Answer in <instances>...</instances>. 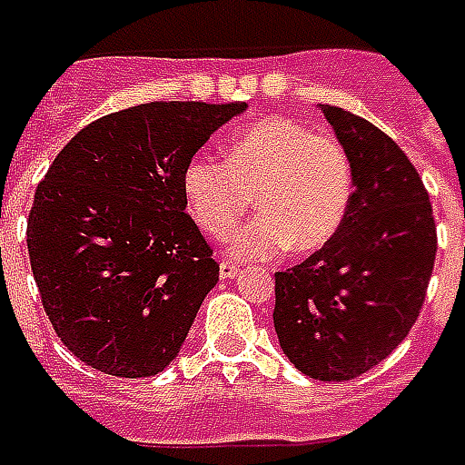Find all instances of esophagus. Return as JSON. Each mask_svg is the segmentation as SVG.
<instances>
[{"instance_id":"1","label":"esophagus","mask_w":465,"mask_h":465,"mask_svg":"<svg viewBox=\"0 0 465 465\" xmlns=\"http://www.w3.org/2000/svg\"><path fill=\"white\" fill-rule=\"evenodd\" d=\"M236 273H239V266L232 263V261H222V263H219V276L222 278H233Z\"/></svg>"}]
</instances>
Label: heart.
Masks as SVG:
<instances>
[{
    "label": "heart",
    "mask_w": 465,
    "mask_h": 465,
    "mask_svg": "<svg viewBox=\"0 0 465 465\" xmlns=\"http://www.w3.org/2000/svg\"><path fill=\"white\" fill-rule=\"evenodd\" d=\"M182 189L202 229L226 239L253 204L261 214L236 232L232 256L263 261L291 246L315 251L338 233L352 199V164L332 135L268 115L233 137L226 160L199 153Z\"/></svg>",
    "instance_id": "b5f03b06"
}]
</instances>
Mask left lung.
<instances>
[{
  "mask_svg": "<svg viewBox=\"0 0 465 465\" xmlns=\"http://www.w3.org/2000/svg\"><path fill=\"white\" fill-rule=\"evenodd\" d=\"M352 164L338 233L276 273L273 328L283 355L312 380H355L397 350L434 271L436 223L404 150L370 120L320 105Z\"/></svg>",
  "mask_w": 465,
  "mask_h": 465,
  "instance_id": "1",
  "label": "left lung"
}]
</instances>
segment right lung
I'll return each mask as SVG.
<instances>
[{
    "label": "right lung",
    "mask_w": 465,
    "mask_h": 465,
    "mask_svg": "<svg viewBox=\"0 0 465 465\" xmlns=\"http://www.w3.org/2000/svg\"><path fill=\"white\" fill-rule=\"evenodd\" d=\"M246 103L157 101L85 125L39 182L31 273L61 342L113 377L177 357L219 263L184 212L182 174Z\"/></svg>",
    "instance_id": "right-lung-1"
}]
</instances>
